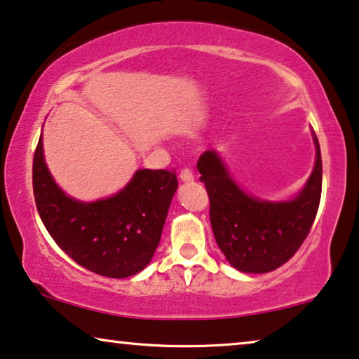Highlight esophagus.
<instances>
[{"label": "esophagus", "instance_id": "esophagus-1", "mask_svg": "<svg viewBox=\"0 0 359 359\" xmlns=\"http://www.w3.org/2000/svg\"><path fill=\"white\" fill-rule=\"evenodd\" d=\"M179 177H180V180L182 182H194V172H191V170L189 169V168H184L180 170V174H179Z\"/></svg>", "mask_w": 359, "mask_h": 359}]
</instances>
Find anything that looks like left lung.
<instances>
[{
	"label": "left lung",
	"mask_w": 359,
	"mask_h": 359,
	"mask_svg": "<svg viewBox=\"0 0 359 359\" xmlns=\"http://www.w3.org/2000/svg\"><path fill=\"white\" fill-rule=\"evenodd\" d=\"M316 164L306 185L292 201H261L245 194L216 151H205L198 159L200 180L210 196V221L214 238L235 269L264 274L285 264L316 219L323 190V161L318 137Z\"/></svg>",
	"instance_id": "8db88e82"
}]
</instances>
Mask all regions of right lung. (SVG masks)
Listing matches in <instances>:
<instances>
[{"instance_id":"1","label":"right lung","mask_w":359,"mask_h":359,"mask_svg":"<svg viewBox=\"0 0 359 359\" xmlns=\"http://www.w3.org/2000/svg\"><path fill=\"white\" fill-rule=\"evenodd\" d=\"M32 182L36 210L57 247L85 269L112 279L137 274L151 261L179 185L174 170L140 169L114 196L72 200L46 168L41 137Z\"/></svg>"}]
</instances>
